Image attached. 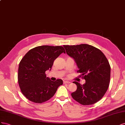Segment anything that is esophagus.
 Returning a JSON list of instances; mask_svg holds the SVG:
<instances>
[{"mask_svg": "<svg viewBox=\"0 0 125 125\" xmlns=\"http://www.w3.org/2000/svg\"><path fill=\"white\" fill-rule=\"evenodd\" d=\"M64 84H70L71 83V82L70 81H64L63 82Z\"/></svg>", "mask_w": 125, "mask_h": 125, "instance_id": "obj_1", "label": "esophagus"}]
</instances>
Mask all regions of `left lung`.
<instances>
[{
	"instance_id": "1",
	"label": "left lung",
	"mask_w": 125,
	"mask_h": 125,
	"mask_svg": "<svg viewBox=\"0 0 125 125\" xmlns=\"http://www.w3.org/2000/svg\"><path fill=\"white\" fill-rule=\"evenodd\" d=\"M67 54L72 58L85 80L82 85L73 82L77 86L71 94L76 102L83 105L94 104L105 95L110 82V66L108 60L100 50L86 44L63 45Z\"/></svg>"
}]
</instances>
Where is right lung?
<instances>
[{"instance_id": "obj_1", "label": "right lung", "mask_w": 125, "mask_h": 125, "mask_svg": "<svg viewBox=\"0 0 125 125\" xmlns=\"http://www.w3.org/2000/svg\"><path fill=\"white\" fill-rule=\"evenodd\" d=\"M65 53L61 46H39L31 49L21 59L18 68V81L21 91L29 101L42 103L48 101L63 84L61 79L51 81L46 76L54 61Z\"/></svg>"}]
</instances>
